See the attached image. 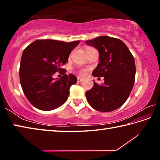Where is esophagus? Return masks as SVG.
Listing matches in <instances>:
<instances>
[{"label":"esophagus","mask_w":160,"mask_h":160,"mask_svg":"<svg viewBox=\"0 0 160 160\" xmlns=\"http://www.w3.org/2000/svg\"><path fill=\"white\" fill-rule=\"evenodd\" d=\"M82 80H83V78H80V77L78 78V82H81Z\"/></svg>","instance_id":"1"}]
</instances>
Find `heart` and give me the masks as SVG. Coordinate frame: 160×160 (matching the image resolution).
I'll use <instances>...</instances> for the list:
<instances>
[{
    "instance_id": "1",
    "label": "heart",
    "mask_w": 160,
    "mask_h": 160,
    "mask_svg": "<svg viewBox=\"0 0 160 160\" xmlns=\"http://www.w3.org/2000/svg\"><path fill=\"white\" fill-rule=\"evenodd\" d=\"M88 48H88L86 50H88ZM86 72H87L86 69H81V70H80V73L81 75H85V74L86 73Z\"/></svg>"
}]
</instances>
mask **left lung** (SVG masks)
I'll list each match as a JSON object with an SVG mask.
<instances>
[{
	"label": "left lung",
	"mask_w": 160,
	"mask_h": 160,
	"mask_svg": "<svg viewBox=\"0 0 160 160\" xmlns=\"http://www.w3.org/2000/svg\"><path fill=\"white\" fill-rule=\"evenodd\" d=\"M85 43L97 48L99 53V63L92 75L104 78L102 85L94 81L93 88L85 93L87 100L97 111L112 112L126 102L133 87L134 58L127 46L116 38L102 36Z\"/></svg>",
	"instance_id": "obj_1"
}]
</instances>
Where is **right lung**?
<instances>
[{"instance_id":"obj_1","label":"right lung","mask_w":160,"mask_h":160,"mask_svg":"<svg viewBox=\"0 0 160 160\" xmlns=\"http://www.w3.org/2000/svg\"><path fill=\"white\" fill-rule=\"evenodd\" d=\"M80 42L39 39L23 51L20 66V84L27 99L37 109L53 110L67 101L70 86L77 82L76 76L64 75L54 79L53 75L57 71L66 72L61 66L67 63L70 53Z\"/></svg>"}]
</instances>
